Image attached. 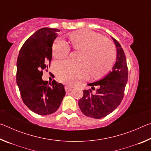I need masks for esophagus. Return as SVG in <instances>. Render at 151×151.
<instances>
[{
	"label": "esophagus",
	"mask_w": 151,
	"mask_h": 151,
	"mask_svg": "<svg viewBox=\"0 0 151 151\" xmlns=\"http://www.w3.org/2000/svg\"><path fill=\"white\" fill-rule=\"evenodd\" d=\"M73 90V88L70 87L69 86H65V91L66 93H68V92H70Z\"/></svg>",
	"instance_id": "obj_1"
}]
</instances>
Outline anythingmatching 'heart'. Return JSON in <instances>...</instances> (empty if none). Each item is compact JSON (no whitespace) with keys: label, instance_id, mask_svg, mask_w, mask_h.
I'll list each match as a JSON object with an SVG mask.
<instances>
[{"label":"heart","instance_id":"obj_1","mask_svg":"<svg viewBox=\"0 0 151 151\" xmlns=\"http://www.w3.org/2000/svg\"><path fill=\"white\" fill-rule=\"evenodd\" d=\"M68 42L74 49L81 52L78 65H73L67 60L55 63L56 75L60 81L74 85L88 75L93 79L103 78L113 66L115 50L108 40L91 30H81L68 35ZM68 47L63 39L55 40L52 47L53 57L57 59L67 56Z\"/></svg>","mask_w":151,"mask_h":151}]
</instances>
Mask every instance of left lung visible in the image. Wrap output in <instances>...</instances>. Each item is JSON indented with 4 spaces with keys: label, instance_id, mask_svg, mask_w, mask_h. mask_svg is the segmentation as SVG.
Instances as JSON below:
<instances>
[{
    "label": "left lung",
    "instance_id": "1",
    "mask_svg": "<svg viewBox=\"0 0 151 151\" xmlns=\"http://www.w3.org/2000/svg\"><path fill=\"white\" fill-rule=\"evenodd\" d=\"M116 48V59L112 71L98 81L88 83L94 90H84L83 96L78 101V106L86 116L101 119L114 111L121 104L128 81V68L124 50L114 38Z\"/></svg>",
    "mask_w": 151,
    "mask_h": 151
}]
</instances>
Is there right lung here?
Listing matches in <instances>:
<instances>
[{
  "mask_svg": "<svg viewBox=\"0 0 151 151\" xmlns=\"http://www.w3.org/2000/svg\"><path fill=\"white\" fill-rule=\"evenodd\" d=\"M60 30L42 28L20 48L17 63V83L24 103L39 115H48L59 108L65 95V86L55 80L42 79V70L52 60V47Z\"/></svg>",
  "mask_w": 151,
  "mask_h": 151,
  "instance_id": "right-lung-1",
  "label": "right lung"
}]
</instances>
